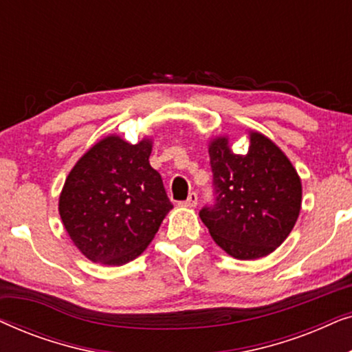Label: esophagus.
Here are the masks:
<instances>
[{
  "mask_svg": "<svg viewBox=\"0 0 352 352\" xmlns=\"http://www.w3.org/2000/svg\"><path fill=\"white\" fill-rule=\"evenodd\" d=\"M199 204V195L195 194V192H190L189 197H187V200L184 201V206H189V208H194Z\"/></svg>",
  "mask_w": 352,
  "mask_h": 352,
  "instance_id": "obj_1",
  "label": "esophagus"
}]
</instances>
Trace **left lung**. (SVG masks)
<instances>
[{
    "label": "left lung",
    "instance_id": "1",
    "mask_svg": "<svg viewBox=\"0 0 352 352\" xmlns=\"http://www.w3.org/2000/svg\"><path fill=\"white\" fill-rule=\"evenodd\" d=\"M214 205L200 218L211 237L237 259L267 256L292 232L301 210V179L285 153L261 133H250L245 155L219 136L208 147Z\"/></svg>",
    "mask_w": 352,
    "mask_h": 352
}]
</instances>
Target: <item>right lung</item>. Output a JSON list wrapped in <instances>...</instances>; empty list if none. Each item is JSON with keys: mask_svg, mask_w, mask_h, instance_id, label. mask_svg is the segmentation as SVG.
<instances>
[{"mask_svg": "<svg viewBox=\"0 0 352 352\" xmlns=\"http://www.w3.org/2000/svg\"><path fill=\"white\" fill-rule=\"evenodd\" d=\"M148 138L129 144L107 136L67 176L59 214L75 247L93 263L123 266L155 237L173 208L160 173L148 163Z\"/></svg>", "mask_w": 352, "mask_h": 352, "instance_id": "add662e5", "label": "right lung"}]
</instances>
